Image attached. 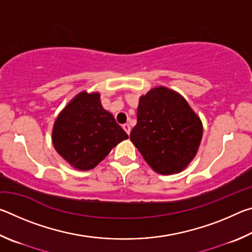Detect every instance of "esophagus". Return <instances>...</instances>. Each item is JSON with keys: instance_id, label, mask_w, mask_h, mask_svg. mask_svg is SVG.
Here are the masks:
<instances>
[{"instance_id": "esophagus-1", "label": "esophagus", "mask_w": 252, "mask_h": 252, "mask_svg": "<svg viewBox=\"0 0 252 252\" xmlns=\"http://www.w3.org/2000/svg\"><path fill=\"white\" fill-rule=\"evenodd\" d=\"M122 127H123V130H125V131L126 132V134L129 135V134H130V132H131L130 125H127V123H126V125H123V126H122Z\"/></svg>"}]
</instances>
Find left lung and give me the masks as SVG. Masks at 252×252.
Instances as JSON below:
<instances>
[{"mask_svg":"<svg viewBox=\"0 0 252 252\" xmlns=\"http://www.w3.org/2000/svg\"><path fill=\"white\" fill-rule=\"evenodd\" d=\"M130 140L157 173H179L197 156L201 119L180 93L157 87L140 96Z\"/></svg>","mask_w":252,"mask_h":252,"instance_id":"obj_1","label":"left lung"}]
</instances>
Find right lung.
Returning a JSON list of instances; mask_svg holds the SVG:
<instances>
[{
	"label": "right lung",
	"mask_w": 252,
	"mask_h": 252,
	"mask_svg": "<svg viewBox=\"0 0 252 252\" xmlns=\"http://www.w3.org/2000/svg\"><path fill=\"white\" fill-rule=\"evenodd\" d=\"M126 139L125 130L102 106L99 92L78 93L59 113L52 129L55 150L81 171L95 168Z\"/></svg>",
	"instance_id": "1"
}]
</instances>
